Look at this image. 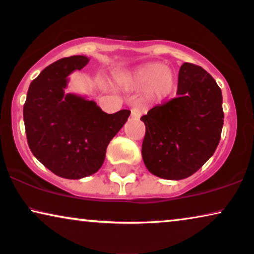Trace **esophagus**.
I'll return each mask as SVG.
<instances>
[{"label": "esophagus", "instance_id": "esophagus-1", "mask_svg": "<svg viewBox=\"0 0 254 254\" xmlns=\"http://www.w3.org/2000/svg\"><path fill=\"white\" fill-rule=\"evenodd\" d=\"M141 114H142V112L138 107H133V109H131V117L133 118H136V119H138V118L141 117Z\"/></svg>", "mask_w": 254, "mask_h": 254}]
</instances>
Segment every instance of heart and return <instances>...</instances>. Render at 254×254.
<instances>
[{
  "label": "heart",
  "mask_w": 254,
  "mask_h": 254,
  "mask_svg": "<svg viewBox=\"0 0 254 254\" xmlns=\"http://www.w3.org/2000/svg\"><path fill=\"white\" fill-rule=\"evenodd\" d=\"M130 89H147V95L152 100H162L173 91L176 76L171 68L159 64H149L138 68L124 79Z\"/></svg>",
  "instance_id": "b5f03b06"
}]
</instances>
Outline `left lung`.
Returning a JSON list of instances; mask_svg holds the SVG:
<instances>
[{
    "mask_svg": "<svg viewBox=\"0 0 254 254\" xmlns=\"http://www.w3.org/2000/svg\"><path fill=\"white\" fill-rule=\"evenodd\" d=\"M177 95L141 118L144 164L169 180L192 176L214 155L224 121L220 86L199 65L185 62L180 67Z\"/></svg>",
    "mask_w": 254,
    "mask_h": 254,
    "instance_id": "obj_1",
    "label": "left lung"
}]
</instances>
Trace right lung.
Segmentation results:
<instances>
[{
  "label": "right lung",
  "instance_id": "obj_1",
  "mask_svg": "<svg viewBox=\"0 0 254 254\" xmlns=\"http://www.w3.org/2000/svg\"><path fill=\"white\" fill-rule=\"evenodd\" d=\"M89 60L74 55L45 68L31 82L23 109L27 144L34 157L65 179H81L98 171L110 141L130 114L129 110L107 114L93 100L64 92L68 76Z\"/></svg>",
  "mask_w": 254,
  "mask_h": 254
}]
</instances>
